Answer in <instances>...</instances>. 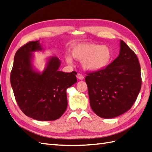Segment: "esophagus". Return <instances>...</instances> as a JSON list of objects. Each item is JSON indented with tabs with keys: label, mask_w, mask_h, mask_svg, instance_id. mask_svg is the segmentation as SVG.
Listing matches in <instances>:
<instances>
[{
	"label": "esophagus",
	"mask_w": 152,
	"mask_h": 152,
	"mask_svg": "<svg viewBox=\"0 0 152 152\" xmlns=\"http://www.w3.org/2000/svg\"><path fill=\"white\" fill-rule=\"evenodd\" d=\"M76 76H77V78H78L79 80H83V78H84V76H83L81 73H78V74H77Z\"/></svg>",
	"instance_id": "34e87169"
}]
</instances>
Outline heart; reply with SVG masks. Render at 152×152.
<instances>
[{
	"mask_svg": "<svg viewBox=\"0 0 152 152\" xmlns=\"http://www.w3.org/2000/svg\"><path fill=\"white\" fill-rule=\"evenodd\" d=\"M72 56L76 59L82 60L83 66L89 70L104 69L110 62L112 50L107 46H100L92 43H83L74 46L72 49ZM67 63H72L70 57H66Z\"/></svg>",
	"mask_w": 152,
	"mask_h": 152,
	"instance_id": "b5f03b06",
	"label": "heart"
}]
</instances>
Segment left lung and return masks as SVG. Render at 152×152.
I'll return each mask as SVG.
<instances>
[{"label": "left lung", "instance_id": "1", "mask_svg": "<svg viewBox=\"0 0 152 152\" xmlns=\"http://www.w3.org/2000/svg\"><path fill=\"white\" fill-rule=\"evenodd\" d=\"M91 109L99 117L113 118L130 110L142 85L137 56L124 41L118 57L104 69L86 72Z\"/></svg>", "mask_w": 152, "mask_h": 152}]
</instances>
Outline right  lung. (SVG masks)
Masks as SVG:
<instances>
[{"label": "right lung", "instance_id": "1", "mask_svg": "<svg viewBox=\"0 0 152 152\" xmlns=\"http://www.w3.org/2000/svg\"><path fill=\"white\" fill-rule=\"evenodd\" d=\"M39 41L28 42L16 51L10 74L11 86L19 108L38 121L59 118L67 107L66 90L76 83V72L58 70L60 61L51 58L42 74L32 69L31 52L41 50Z\"/></svg>", "mask_w": 152, "mask_h": 152}]
</instances>
